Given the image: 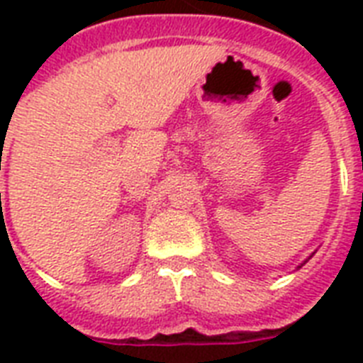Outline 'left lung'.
Instances as JSON below:
<instances>
[{
    "mask_svg": "<svg viewBox=\"0 0 363 363\" xmlns=\"http://www.w3.org/2000/svg\"><path fill=\"white\" fill-rule=\"evenodd\" d=\"M299 267H301V265H299Z\"/></svg>",
    "mask_w": 363,
    "mask_h": 363,
    "instance_id": "obj_1",
    "label": "left lung"
}]
</instances>
